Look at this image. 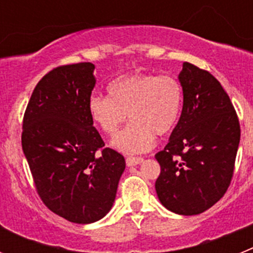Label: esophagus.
Returning <instances> with one entry per match:
<instances>
[{
	"label": "esophagus",
	"mask_w": 253,
	"mask_h": 253,
	"mask_svg": "<svg viewBox=\"0 0 253 253\" xmlns=\"http://www.w3.org/2000/svg\"><path fill=\"white\" fill-rule=\"evenodd\" d=\"M142 157H128L126 158V166L131 167V166H137V165H140L143 162Z\"/></svg>",
	"instance_id": "esophagus-1"
}]
</instances>
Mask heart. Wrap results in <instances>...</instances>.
<instances>
[{
    "instance_id": "b5f03b06",
    "label": "heart",
    "mask_w": 253,
    "mask_h": 253,
    "mask_svg": "<svg viewBox=\"0 0 253 253\" xmlns=\"http://www.w3.org/2000/svg\"><path fill=\"white\" fill-rule=\"evenodd\" d=\"M109 97L93 95L88 114L105 134L114 137L126 114L130 124L118 134L111 146L126 154L148 151L160 137L175 128L182 107L184 91L177 78L152 73H128L107 84Z\"/></svg>"
}]
</instances>
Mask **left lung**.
<instances>
[{"label":"left lung","instance_id":"8db88e82","mask_svg":"<svg viewBox=\"0 0 253 253\" xmlns=\"http://www.w3.org/2000/svg\"><path fill=\"white\" fill-rule=\"evenodd\" d=\"M184 104L165 149L156 193L180 215H196L224 195L240 146V122L229 96L214 76L185 62L178 75Z\"/></svg>","mask_w":253,"mask_h":253}]
</instances>
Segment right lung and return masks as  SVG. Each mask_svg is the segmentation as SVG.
Listing matches in <instances>:
<instances>
[{
	"label": "right lung",
	"instance_id": "add662e5",
	"mask_svg": "<svg viewBox=\"0 0 253 253\" xmlns=\"http://www.w3.org/2000/svg\"><path fill=\"white\" fill-rule=\"evenodd\" d=\"M93 71L88 62L50 71L33 91L22 123V151L38 194L53 213L77 224L110 211L125 169L120 153L97 152L105 144L87 109Z\"/></svg>",
	"mask_w": 253,
	"mask_h": 253
}]
</instances>
